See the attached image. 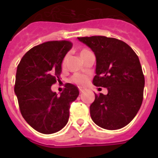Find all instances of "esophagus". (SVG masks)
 I'll list each match as a JSON object with an SVG mask.
<instances>
[{
	"mask_svg": "<svg viewBox=\"0 0 158 158\" xmlns=\"http://www.w3.org/2000/svg\"><path fill=\"white\" fill-rule=\"evenodd\" d=\"M85 89H84V88L79 87V91H80V93H84V92H85Z\"/></svg>",
	"mask_w": 158,
	"mask_h": 158,
	"instance_id": "esophagus-1",
	"label": "esophagus"
}]
</instances>
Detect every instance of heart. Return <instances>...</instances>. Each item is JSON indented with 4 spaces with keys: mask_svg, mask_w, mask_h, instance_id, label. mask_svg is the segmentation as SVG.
Instances as JSON below:
<instances>
[{
    "mask_svg": "<svg viewBox=\"0 0 158 158\" xmlns=\"http://www.w3.org/2000/svg\"><path fill=\"white\" fill-rule=\"evenodd\" d=\"M88 51V50H85V49H84L81 51V54L85 51ZM66 59H67V57H65V58L63 59V62H62V64L65 65V62H66ZM70 81L73 82V83L76 84V85H84V84L85 83L86 81H87V78L85 77L84 76V75L81 74H79V73H76V74L73 75L70 78Z\"/></svg>",
    "mask_w": 158,
    "mask_h": 158,
    "instance_id": "1",
    "label": "heart"
}]
</instances>
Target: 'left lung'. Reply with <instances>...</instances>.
Returning a JSON list of instances; mask_svg holds the SVG:
<instances>
[{
  "label": "left lung",
  "mask_w": 158,
  "mask_h": 158,
  "mask_svg": "<svg viewBox=\"0 0 158 158\" xmlns=\"http://www.w3.org/2000/svg\"><path fill=\"white\" fill-rule=\"evenodd\" d=\"M94 52L96 60L93 85L107 88V94H95L90 105L93 122L107 130L127 126L140 109L145 78L139 57L129 45L105 36L78 37Z\"/></svg>",
  "instance_id": "obj_1"
}]
</instances>
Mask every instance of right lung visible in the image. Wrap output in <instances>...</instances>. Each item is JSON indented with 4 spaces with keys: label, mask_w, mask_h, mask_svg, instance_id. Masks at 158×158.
Here are the masks:
<instances>
[{
    "label": "right lung",
    "mask_w": 158,
    "mask_h": 158,
    "mask_svg": "<svg viewBox=\"0 0 158 158\" xmlns=\"http://www.w3.org/2000/svg\"><path fill=\"white\" fill-rule=\"evenodd\" d=\"M72 46L65 40L43 43L29 50L17 66L14 91L19 110L26 122L42 134L55 133L66 125L70 104L79 95L77 87L69 83L59 96L51 90Z\"/></svg>",
    "instance_id": "1"
}]
</instances>
